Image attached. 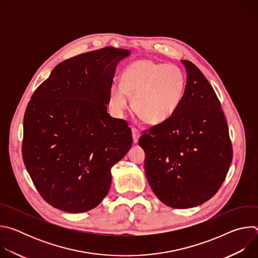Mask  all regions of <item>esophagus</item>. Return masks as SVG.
<instances>
[{"mask_svg": "<svg viewBox=\"0 0 258 258\" xmlns=\"http://www.w3.org/2000/svg\"><path fill=\"white\" fill-rule=\"evenodd\" d=\"M132 134H133V141H134L135 144H137L139 139H140V137H141V134H140V132L137 128H134V127L132 128Z\"/></svg>", "mask_w": 258, "mask_h": 258, "instance_id": "34e87169", "label": "esophagus"}]
</instances>
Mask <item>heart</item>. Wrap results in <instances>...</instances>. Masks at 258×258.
Here are the masks:
<instances>
[{
  "label": "heart",
  "instance_id": "b5f03b06",
  "mask_svg": "<svg viewBox=\"0 0 258 258\" xmlns=\"http://www.w3.org/2000/svg\"><path fill=\"white\" fill-rule=\"evenodd\" d=\"M185 88V76L177 66L149 59L138 60L123 70L121 86H112L110 104L121 115L128 108L131 97L138 116L149 124H160L176 112Z\"/></svg>",
  "mask_w": 258,
  "mask_h": 258
}]
</instances>
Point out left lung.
<instances>
[{"label": "left lung", "instance_id": "obj_1", "mask_svg": "<svg viewBox=\"0 0 258 258\" xmlns=\"http://www.w3.org/2000/svg\"><path fill=\"white\" fill-rule=\"evenodd\" d=\"M181 63L187 84L178 109L139 140L152 191L177 209L198 206L214 196L233 159L227 120L213 88L195 64Z\"/></svg>", "mask_w": 258, "mask_h": 258}]
</instances>
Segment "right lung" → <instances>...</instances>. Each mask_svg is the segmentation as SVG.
<instances>
[{"instance_id": "right-lung-1", "label": "right lung", "mask_w": 258, "mask_h": 258, "mask_svg": "<svg viewBox=\"0 0 258 258\" xmlns=\"http://www.w3.org/2000/svg\"><path fill=\"white\" fill-rule=\"evenodd\" d=\"M130 54L106 47L59 63L26 107L23 162L57 209L80 213L98 206L111 185V167L131 149L126 121L106 107L117 63Z\"/></svg>"}]
</instances>
